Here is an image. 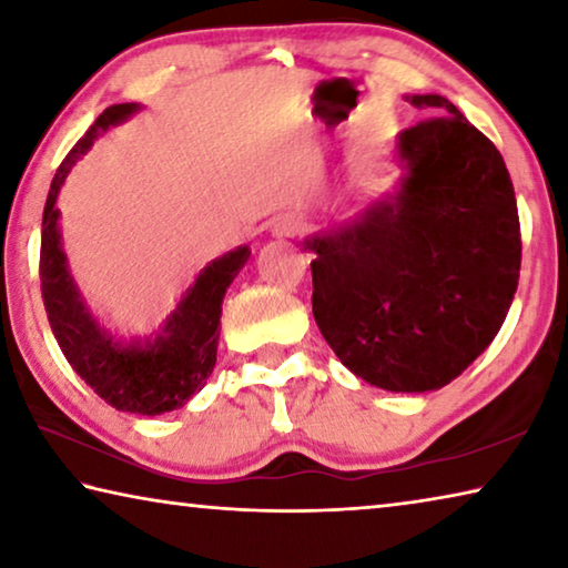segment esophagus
<instances>
[{"label": "esophagus", "mask_w": 568, "mask_h": 568, "mask_svg": "<svg viewBox=\"0 0 568 568\" xmlns=\"http://www.w3.org/2000/svg\"><path fill=\"white\" fill-rule=\"evenodd\" d=\"M303 230H305V220L297 217V215H285L275 223V235L293 237V235H301Z\"/></svg>", "instance_id": "34e87169"}]
</instances>
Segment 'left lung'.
Listing matches in <instances>:
<instances>
[{
	"mask_svg": "<svg viewBox=\"0 0 568 568\" xmlns=\"http://www.w3.org/2000/svg\"><path fill=\"white\" fill-rule=\"evenodd\" d=\"M408 102L436 118L398 134L408 175L386 203L313 250V315L345 368L396 393L444 388L511 307L521 225L506 162L440 94Z\"/></svg>",
	"mask_w": 568,
	"mask_h": 568,
	"instance_id": "8db88e82",
	"label": "left lung"
}]
</instances>
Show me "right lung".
I'll list each match as a JSON object with an SVG mask.
<instances>
[{
  "label": "right lung",
  "instance_id": "1",
  "mask_svg": "<svg viewBox=\"0 0 568 568\" xmlns=\"http://www.w3.org/2000/svg\"><path fill=\"white\" fill-rule=\"evenodd\" d=\"M134 110L138 104L132 102L112 104L104 110L57 168L42 215L40 281L47 321L77 376L112 408L158 416V413L185 406L213 373L217 361L220 313H223L220 305L230 283L247 263L250 250L247 245L237 247L210 263L182 297L178 311L170 315L162 333L145 348L140 345L124 348L100 328L67 273L60 230H57L60 213L54 203L67 172L92 148L94 138Z\"/></svg>",
  "mask_w": 568,
  "mask_h": 568
}]
</instances>
